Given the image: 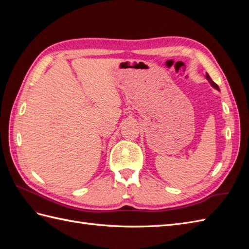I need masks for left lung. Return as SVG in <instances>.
I'll return each instance as SVG.
<instances>
[{
    "mask_svg": "<svg viewBox=\"0 0 249 249\" xmlns=\"http://www.w3.org/2000/svg\"><path fill=\"white\" fill-rule=\"evenodd\" d=\"M205 78H206V80L209 81V83L211 84V86H212L214 89H218V91H219V88H218V86H217V84H216V83L212 80V79H211V77L209 76V73H205Z\"/></svg>",
    "mask_w": 249,
    "mask_h": 249,
    "instance_id": "1",
    "label": "left lung"
}]
</instances>
